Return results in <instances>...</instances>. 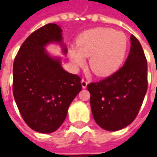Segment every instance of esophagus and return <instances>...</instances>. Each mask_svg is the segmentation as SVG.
<instances>
[{
	"mask_svg": "<svg viewBox=\"0 0 157 157\" xmlns=\"http://www.w3.org/2000/svg\"><path fill=\"white\" fill-rule=\"evenodd\" d=\"M86 86H87V81H86V80H85V79H82V88H86Z\"/></svg>",
	"mask_w": 157,
	"mask_h": 157,
	"instance_id": "obj_1",
	"label": "esophagus"
}]
</instances>
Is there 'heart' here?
<instances>
[{
  "mask_svg": "<svg viewBox=\"0 0 157 157\" xmlns=\"http://www.w3.org/2000/svg\"><path fill=\"white\" fill-rule=\"evenodd\" d=\"M128 39L124 33L109 28H96L85 31L76 39V48L69 50L73 65H84L90 57L89 65L94 74L106 76L115 72L126 55Z\"/></svg>",
  "mask_w": 157,
  "mask_h": 157,
  "instance_id": "heart-1",
  "label": "heart"
}]
</instances>
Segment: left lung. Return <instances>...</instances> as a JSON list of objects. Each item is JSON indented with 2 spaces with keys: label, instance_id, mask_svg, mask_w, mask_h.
I'll use <instances>...</instances> for the list:
<instances>
[{
  "label": "left lung",
  "instance_id": "1",
  "mask_svg": "<svg viewBox=\"0 0 157 157\" xmlns=\"http://www.w3.org/2000/svg\"><path fill=\"white\" fill-rule=\"evenodd\" d=\"M130 51L124 65L109 77L87 85L96 123L117 131L135 120L147 91V60L139 40L130 36Z\"/></svg>",
  "mask_w": 157,
  "mask_h": 157
}]
</instances>
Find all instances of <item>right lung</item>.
Here are the masks:
<instances>
[{"mask_svg": "<svg viewBox=\"0 0 157 157\" xmlns=\"http://www.w3.org/2000/svg\"><path fill=\"white\" fill-rule=\"evenodd\" d=\"M62 29L48 23L31 33L13 63V96L23 120L39 133L55 131L65 121L69 106L82 90L81 77L65 71L59 58L45 49L50 43L62 45Z\"/></svg>", "mask_w": 157, "mask_h": 157, "instance_id": "obj_1", "label": "right lung"}]
</instances>
